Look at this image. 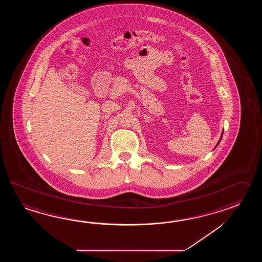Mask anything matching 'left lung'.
I'll use <instances>...</instances> for the list:
<instances>
[{
	"instance_id": "8db88e82",
	"label": "left lung",
	"mask_w": 262,
	"mask_h": 262,
	"mask_svg": "<svg viewBox=\"0 0 262 262\" xmlns=\"http://www.w3.org/2000/svg\"><path fill=\"white\" fill-rule=\"evenodd\" d=\"M222 137H223V132H222V134H221V137H220V139H219V141H218L217 144H216V146H215V148H216V147H217V146H218V144H219V143H220V141H221V139H222Z\"/></svg>"
}]
</instances>
